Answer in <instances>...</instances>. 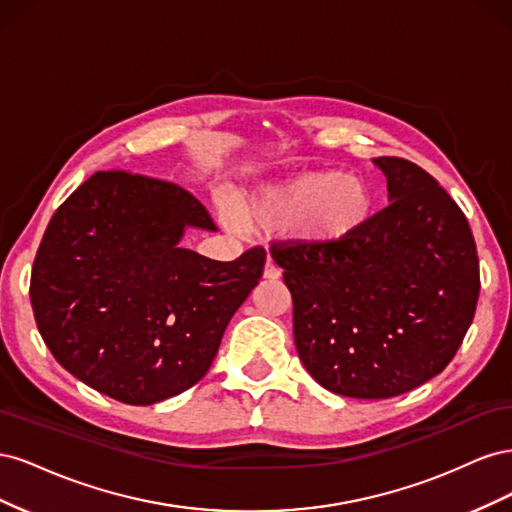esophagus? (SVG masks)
Returning a JSON list of instances; mask_svg holds the SVG:
<instances>
[{
  "mask_svg": "<svg viewBox=\"0 0 512 512\" xmlns=\"http://www.w3.org/2000/svg\"><path fill=\"white\" fill-rule=\"evenodd\" d=\"M280 275H282V271L277 269L275 262L269 258L265 262V271H262V277H265V280H269V282H275V280H280Z\"/></svg>",
  "mask_w": 512,
  "mask_h": 512,
  "instance_id": "esophagus-1",
  "label": "esophagus"
}]
</instances>
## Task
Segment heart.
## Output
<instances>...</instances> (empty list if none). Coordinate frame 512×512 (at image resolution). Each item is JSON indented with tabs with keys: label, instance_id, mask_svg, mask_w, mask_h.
Segmentation results:
<instances>
[{
	"label": "heart",
	"instance_id": "heart-1",
	"mask_svg": "<svg viewBox=\"0 0 512 512\" xmlns=\"http://www.w3.org/2000/svg\"><path fill=\"white\" fill-rule=\"evenodd\" d=\"M371 209L374 190L365 179L314 170L247 196L239 215L245 224L292 230L305 241L339 243L367 222Z\"/></svg>",
	"mask_w": 512,
	"mask_h": 512
}]
</instances>
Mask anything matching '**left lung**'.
<instances>
[{"label": "left lung", "mask_w": 512, "mask_h": 512, "mask_svg": "<svg viewBox=\"0 0 512 512\" xmlns=\"http://www.w3.org/2000/svg\"><path fill=\"white\" fill-rule=\"evenodd\" d=\"M391 203L339 243L271 241L299 359L331 393L389 399L438 376L478 301L466 215L418 164L382 156Z\"/></svg>", "instance_id": "obj_1"}]
</instances>
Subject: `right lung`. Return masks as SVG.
Listing matches in <instances>:
<instances>
[{
  "label": "right lung",
  "instance_id": "right-lung-1",
  "mask_svg": "<svg viewBox=\"0 0 512 512\" xmlns=\"http://www.w3.org/2000/svg\"><path fill=\"white\" fill-rule=\"evenodd\" d=\"M213 230L181 185L98 170L59 205L32 267L38 331L61 367L121 404L151 406L203 378L265 269V247L220 262L179 245Z\"/></svg>",
  "mask_w": 512,
  "mask_h": 512
}]
</instances>
